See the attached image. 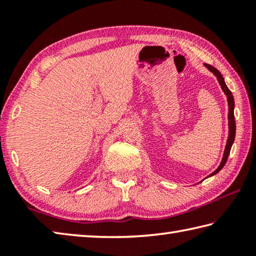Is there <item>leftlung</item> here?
Instances as JSON below:
<instances>
[{
  "label": "left lung",
  "instance_id": "8db88e82",
  "mask_svg": "<svg viewBox=\"0 0 256 256\" xmlns=\"http://www.w3.org/2000/svg\"><path fill=\"white\" fill-rule=\"evenodd\" d=\"M206 68H208V70H210L216 76V79H218L220 86H222V92H224V94L227 96V100H228V125H229V134H228V140H227V144H226V148H224V157L222 162H220L219 167L216 168V170L212 172V175H216V172H219L220 170H222V167L224 166V164L227 162V159H228V156L229 152H230V149H232V146L234 144V140H235V134H236V123H235V116H234V107H235V102H234V97H232V94L230 90L228 89V86L224 84V80L222 76V73H220L218 70H216V68H214L212 66H209V64H204Z\"/></svg>",
  "mask_w": 256,
  "mask_h": 256
}]
</instances>
